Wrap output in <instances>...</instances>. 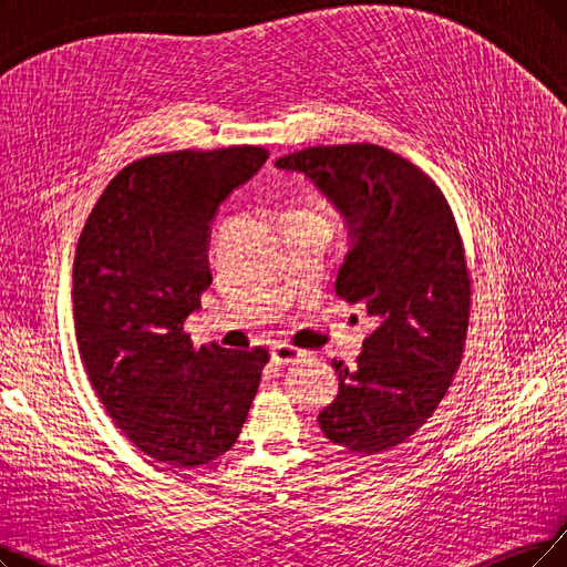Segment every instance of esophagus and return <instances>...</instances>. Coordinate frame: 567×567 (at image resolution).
I'll return each instance as SVG.
<instances>
[{"instance_id":"1","label":"esophagus","mask_w":567,"mask_h":567,"mask_svg":"<svg viewBox=\"0 0 567 567\" xmlns=\"http://www.w3.org/2000/svg\"><path fill=\"white\" fill-rule=\"evenodd\" d=\"M305 355L302 349H296L290 344H275L271 347V360L277 362V365H286V362H296Z\"/></svg>"}]
</instances>
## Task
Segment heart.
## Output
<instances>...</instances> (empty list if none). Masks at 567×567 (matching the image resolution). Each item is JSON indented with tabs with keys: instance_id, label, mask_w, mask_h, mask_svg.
<instances>
[{
	"instance_id": "obj_1",
	"label": "heart",
	"mask_w": 567,
	"mask_h": 567,
	"mask_svg": "<svg viewBox=\"0 0 567 567\" xmlns=\"http://www.w3.org/2000/svg\"><path fill=\"white\" fill-rule=\"evenodd\" d=\"M319 216H321V214H319Z\"/></svg>"
}]
</instances>
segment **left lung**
Here are the masks:
<instances>
[{"mask_svg": "<svg viewBox=\"0 0 567 567\" xmlns=\"http://www.w3.org/2000/svg\"><path fill=\"white\" fill-rule=\"evenodd\" d=\"M344 218L349 251L337 296L377 319L358 365L342 360L323 435L362 456L410 440L433 416L465 347L470 275L442 190L416 165L374 144L313 146L279 157Z\"/></svg>", "mask_w": 567, "mask_h": 567, "instance_id": "1", "label": "left lung"}]
</instances>
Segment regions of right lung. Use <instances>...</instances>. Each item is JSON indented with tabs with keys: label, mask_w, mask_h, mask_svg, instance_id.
I'll list each match as a JSON object with an SVG mask.
<instances>
[{
	"label": "right lung",
	"mask_w": 567,
	"mask_h": 567,
	"mask_svg": "<svg viewBox=\"0 0 567 567\" xmlns=\"http://www.w3.org/2000/svg\"><path fill=\"white\" fill-rule=\"evenodd\" d=\"M260 146L174 151L127 165L90 212L74 258V328L106 414L148 458L197 467L228 451L269 360L193 347L184 330L212 286V220L256 176Z\"/></svg>",
	"instance_id": "obj_1"
}]
</instances>
